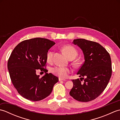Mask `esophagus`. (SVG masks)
Masks as SVG:
<instances>
[{"label": "esophagus", "instance_id": "1", "mask_svg": "<svg viewBox=\"0 0 120 120\" xmlns=\"http://www.w3.org/2000/svg\"><path fill=\"white\" fill-rule=\"evenodd\" d=\"M59 81H62V80L65 81L66 80L64 79H63V78H59Z\"/></svg>", "mask_w": 120, "mask_h": 120}]
</instances>
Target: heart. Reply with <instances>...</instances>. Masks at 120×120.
<instances>
[{"mask_svg": "<svg viewBox=\"0 0 120 120\" xmlns=\"http://www.w3.org/2000/svg\"><path fill=\"white\" fill-rule=\"evenodd\" d=\"M63 51L67 56L68 59L73 58L74 59L77 55V50L75 48L70 45L65 46L62 48ZM53 52L52 51H49L47 54V60L48 61H51L52 59ZM52 73L56 75L61 78L67 77L68 75L71 72L70 68L63 67H56L53 68L52 69Z\"/></svg>", "mask_w": 120, "mask_h": 120, "instance_id": "heart-1", "label": "heart"}]
</instances>
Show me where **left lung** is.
Returning a JSON list of instances; mask_svg holds the SVG:
<instances>
[{"label": "left lung", "mask_w": 120, "mask_h": 120, "mask_svg": "<svg viewBox=\"0 0 120 120\" xmlns=\"http://www.w3.org/2000/svg\"><path fill=\"white\" fill-rule=\"evenodd\" d=\"M72 43L82 51L85 62L77 73L81 80H72L70 94L76 100L87 102L98 98L107 86L112 73L110 56L98 43L82 39H75Z\"/></svg>", "instance_id": "8db88e82"}]
</instances>
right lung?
I'll return each instance as SVG.
<instances>
[{
    "mask_svg": "<svg viewBox=\"0 0 120 120\" xmlns=\"http://www.w3.org/2000/svg\"><path fill=\"white\" fill-rule=\"evenodd\" d=\"M55 43L47 39L36 38L19 43L12 51L8 62L10 78L19 93L25 98L39 101L50 95L59 78L44 68L48 51ZM43 70L42 78L37 69Z\"/></svg>",
    "mask_w": 120,
    "mask_h": 120,
    "instance_id": "obj_1",
    "label": "right lung"
}]
</instances>
